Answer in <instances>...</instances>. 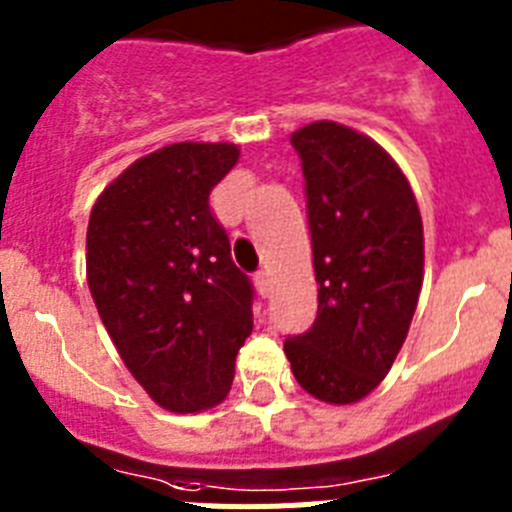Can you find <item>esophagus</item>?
Masks as SVG:
<instances>
[{"label":"esophagus","mask_w":512,"mask_h":512,"mask_svg":"<svg viewBox=\"0 0 512 512\" xmlns=\"http://www.w3.org/2000/svg\"><path fill=\"white\" fill-rule=\"evenodd\" d=\"M253 282H256V289H259V295L261 297H269L271 295V277H269V271H256L253 274Z\"/></svg>","instance_id":"esophagus-1"}]
</instances>
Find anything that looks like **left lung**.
<instances>
[{"label":"left lung","mask_w":512,"mask_h":512,"mask_svg":"<svg viewBox=\"0 0 512 512\" xmlns=\"http://www.w3.org/2000/svg\"><path fill=\"white\" fill-rule=\"evenodd\" d=\"M305 176L318 315L287 336L302 390L348 405L387 377L423 284V223L390 153L336 122L292 135Z\"/></svg>","instance_id":"1"}]
</instances>
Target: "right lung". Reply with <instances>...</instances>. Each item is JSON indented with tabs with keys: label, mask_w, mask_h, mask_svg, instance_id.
I'll list each match as a JSON object with an SVG mask.
<instances>
[{
	"label": "right lung",
	"mask_w": 512,
	"mask_h": 512,
	"mask_svg": "<svg viewBox=\"0 0 512 512\" xmlns=\"http://www.w3.org/2000/svg\"><path fill=\"white\" fill-rule=\"evenodd\" d=\"M230 143H174L122 171L94 205L87 279L104 328L140 387L171 413L230 390L253 330V284L230 259L210 192Z\"/></svg>",
	"instance_id": "1"
}]
</instances>
